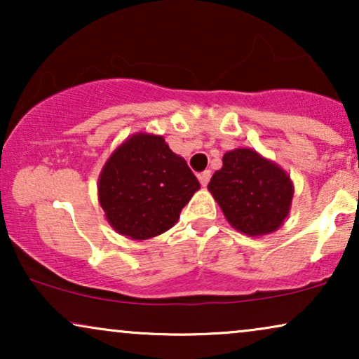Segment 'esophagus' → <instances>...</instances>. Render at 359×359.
I'll use <instances>...</instances> for the list:
<instances>
[{
	"instance_id": "34e87169",
	"label": "esophagus",
	"mask_w": 359,
	"mask_h": 359,
	"mask_svg": "<svg viewBox=\"0 0 359 359\" xmlns=\"http://www.w3.org/2000/svg\"><path fill=\"white\" fill-rule=\"evenodd\" d=\"M210 176H212V173H210L209 170H205V171H203V173L199 175V181H201V184L203 186H208V183H209V180H210Z\"/></svg>"
}]
</instances>
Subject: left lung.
Segmentation results:
<instances>
[{"instance_id": "obj_1", "label": "left lung", "mask_w": 359, "mask_h": 359, "mask_svg": "<svg viewBox=\"0 0 359 359\" xmlns=\"http://www.w3.org/2000/svg\"><path fill=\"white\" fill-rule=\"evenodd\" d=\"M227 222L248 237L273 233L291 210L294 184L286 170L257 150L227 151L208 184Z\"/></svg>"}]
</instances>
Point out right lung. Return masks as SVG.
Segmentation results:
<instances>
[{
  "instance_id": "obj_1",
  "label": "right lung",
  "mask_w": 359,
  "mask_h": 359,
  "mask_svg": "<svg viewBox=\"0 0 359 359\" xmlns=\"http://www.w3.org/2000/svg\"><path fill=\"white\" fill-rule=\"evenodd\" d=\"M199 188L186 160L171 151L163 135L137 132L106 160L97 201L117 233L149 240L178 222Z\"/></svg>"
}]
</instances>
